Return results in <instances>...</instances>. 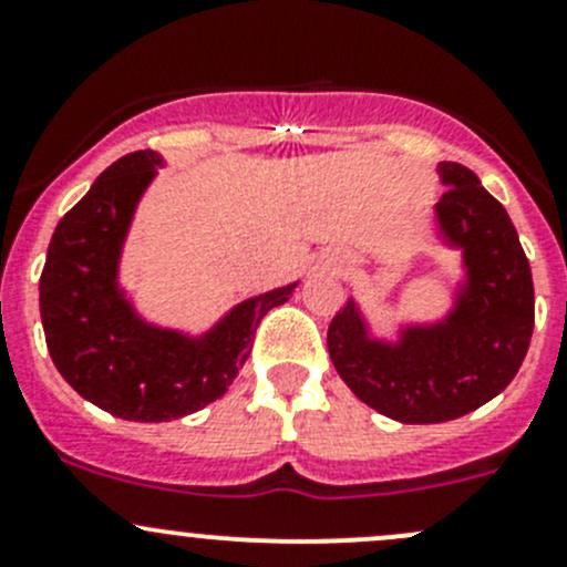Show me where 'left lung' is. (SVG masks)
<instances>
[{
    "label": "left lung",
    "instance_id": "left-lung-1",
    "mask_svg": "<svg viewBox=\"0 0 567 567\" xmlns=\"http://www.w3.org/2000/svg\"><path fill=\"white\" fill-rule=\"evenodd\" d=\"M439 173L450 188L436 203V225L466 271L450 316L403 326L390 342L370 334L348 299L326 337L351 392L405 425L458 420L496 398L516 379L535 326L529 260L507 210L472 169L444 162Z\"/></svg>",
    "mask_w": 567,
    "mask_h": 567
}]
</instances>
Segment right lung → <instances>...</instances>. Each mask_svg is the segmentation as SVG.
I'll return each instance as SVG.
<instances>
[{
  "instance_id": "add662e5",
  "label": "right lung",
  "mask_w": 567,
  "mask_h": 567,
  "mask_svg": "<svg viewBox=\"0 0 567 567\" xmlns=\"http://www.w3.org/2000/svg\"><path fill=\"white\" fill-rule=\"evenodd\" d=\"M162 156L117 158L68 210L40 274V318L51 362L84 400L131 422H169L214 403L247 362L255 329L293 285L233 307L192 337L136 316L117 282L120 251Z\"/></svg>"
}]
</instances>
